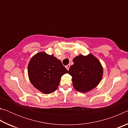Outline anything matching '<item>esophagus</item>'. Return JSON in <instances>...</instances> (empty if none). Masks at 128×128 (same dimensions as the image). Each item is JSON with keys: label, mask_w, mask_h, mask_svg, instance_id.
<instances>
[{"label": "esophagus", "mask_w": 128, "mask_h": 128, "mask_svg": "<svg viewBox=\"0 0 128 128\" xmlns=\"http://www.w3.org/2000/svg\"><path fill=\"white\" fill-rule=\"evenodd\" d=\"M66 68L67 70H69V67H70V65H69V64L67 65L66 66Z\"/></svg>", "instance_id": "1"}]
</instances>
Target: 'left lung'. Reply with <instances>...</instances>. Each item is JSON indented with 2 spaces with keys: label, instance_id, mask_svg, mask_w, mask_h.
Segmentation results:
<instances>
[{
  "label": "left lung",
  "instance_id": "1",
  "mask_svg": "<svg viewBox=\"0 0 128 128\" xmlns=\"http://www.w3.org/2000/svg\"><path fill=\"white\" fill-rule=\"evenodd\" d=\"M74 64L70 66L68 74L72 77L73 87L78 92H86L95 88L103 76V68L100 62L89 54L80 55L73 60Z\"/></svg>",
  "mask_w": 128,
  "mask_h": 128
}]
</instances>
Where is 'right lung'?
<instances>
[{
    "label": "right lung",
    "mask_w": 128,
    "mask_h": 128,
    "mask_svg": "<svg viewBox=\"0 0 128 128\" xmlns=\"http://www.w3.org/2000/svg\"><path fill=\"white\" fill-rule=\"evenodd\" d=\"M28 72L32 85L47 94L57 89L62 76L68 71L54 55L42 52L36 54L30 60Z\"/></svg>",
    "instance_id": "obj_1"
}]
</instances>
